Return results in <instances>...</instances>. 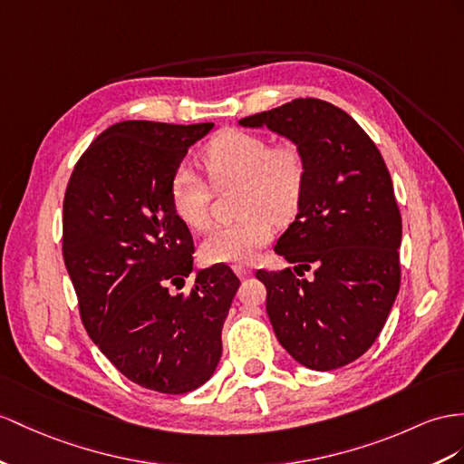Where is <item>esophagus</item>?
<instances>
[{
    "label": "esophagus",
    "instance_id": "esophagus-1",
    "mask_svg": "<svg viewBox=\"0 0 464 464\" xmlns=\"http://www.w3.org/2000/svg\"><path fill=\"white\" fill-rule=\"evenodd\" d=\"M235 275L239 276L241 280H245V278H248V276L253 275V270L246 268V266H235Z\"/></svg>",
    "mask_w": 464,
    "mask_h": 464
}]
</instances>
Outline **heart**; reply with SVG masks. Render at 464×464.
I'll return each mask as SVG.
<instances>
[{
    "label": "heart",
    "mask_w": 464,
    "mask_h": 464,
    "mask_svg": "<svg viewBox=\"0 0 464 464\" xmlns=\"http://www.w3.org/2000/svg\"><path fill=\"white\" fill-rule=\"evenodd\" d=\"M204 162L216 186L239 182L241 219L213 229L201 243L208 265L243 266L272 237V221L286 223L300 208L305 164L294 147L270 142L246 130L227 129L204 150ZM170 204L186 227L204 231L209 223V186L194 169L180 164L170 178Z\"/></svg>",
    "instance_id": "b5f03b06"
}]
</instances>
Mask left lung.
I'll return each instance as SVG.
<instances>
[{
  "label": "left lung",
  "mask_w": 464,
  "mask_h": 464,
  "mask_svg": "<svg viewBox=\"0 0 464 464\" xmlns=\"http://www.w3.org/2000/svg\"><path fill=\"white\" fill-rule=\"evenodd\" d=\"M239 125L288 139L305 164L298 213L275 246L295 266L256 272L272 329L295 362L345 366L372 347L400 290L401 218L382 154L349 113L315 98ZM312 267L310 281L293 275Z\"/></svg>",
  "instance_id": "8db88e82"
}]
</instances>
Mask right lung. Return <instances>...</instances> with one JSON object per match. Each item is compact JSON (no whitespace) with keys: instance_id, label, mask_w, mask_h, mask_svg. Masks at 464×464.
Returning a JSON list of instances; mask_svg holds the SVG:
<instances>
[{"instance_id":"obj_1","label":"right lung","mask_w":464,"mask_h":464,"mask_svg":"<svg viewBox=\"0 0 464 464\" xmlns=\"http://www.w3.org/2000/svg\"><path fill=\"white\" fill-rule=\"evenodd\" d=\"M213 123L121 121L82 154L64 196L63 255L90 339L119 372L162 394L206 384L239 278L194 270V241L170 178ZM188 276L195 286L172 295Z\"/></svg>"}]
</instances>
